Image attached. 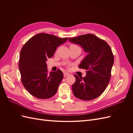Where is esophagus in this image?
<instances>
[{"label":"esophagus","mask_w":133,"mask_h":133,"mask_svg":"<svg viewBox=\"0 0 133 133\" xmlns=\"http://www.w3.org/2000/svg\"><path fill=\"white\" fill-rule=\"evenodd\" d=\"M68 75H69V73H66V72H65V73H64V77H65V76H67Z\"/></svg>","instance_id":"esophagus-1"}]
</instances>
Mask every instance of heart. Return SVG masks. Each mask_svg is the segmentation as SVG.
Returning <instances> with one entry per match:
<instances>
[{"mask_svg": "<svg viewBox=\"0 0 133 133\" xmlns=\"http://www.w3.org/2000/svg\"><path fill=\"white\" fill-rule=\"evenodd\" d=\"M75 46V45H71V46Z\"/></svg>", "mask_w": 133, "mask_h": 133, "instance_id": "heart-1", "label": "heart"}]
</instances>
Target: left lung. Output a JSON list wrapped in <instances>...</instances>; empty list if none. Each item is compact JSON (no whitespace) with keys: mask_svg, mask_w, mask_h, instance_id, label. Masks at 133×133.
Segmentation results:
<instances>
[{"mask_svg":"<svg viewBox=\"0 0 133 133\" xmlns=\"http://www.w3.org/2000/svg\"><path fill=\"white\" fill-rule=\"evenodd\" d=\"M68 41L81 46L87 53L79 65L87 70L85 77L74 75L76 79L72 86L75 97L84 100L98 98L107 88L111 77L114 55L108 43L96 36L85 34L69 38Z\"/></svg>","mask_w":133,"mask_h":133,"instance_id":"8db88e82","label":"left lung"}]
</instances>
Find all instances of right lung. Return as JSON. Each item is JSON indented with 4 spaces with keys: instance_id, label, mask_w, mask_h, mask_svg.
I'll return each mask as SVG.
<instances>
[{
    "instance_id": "1",
    "label": "right lung",
    "mask_w": 133,
    "mask_h": 133,
    "mask_svg": "<svg viewBox=\"0 0 133 133\" xmlns=\"http://www.w3.org/2000/svg\"><path fill=\"white\" fill-rule=\"evenodd\" d=\"M67 39L39 33L23 45L19 61L22 82L26 90L35 97L48 99L57 92L63 73L59 69L49 73L46 63L48 58L53 57L57 48Z\"/></svg>"
}]
</instances>
